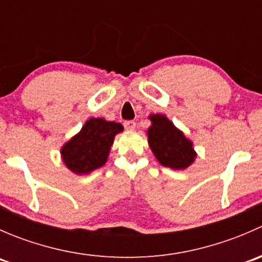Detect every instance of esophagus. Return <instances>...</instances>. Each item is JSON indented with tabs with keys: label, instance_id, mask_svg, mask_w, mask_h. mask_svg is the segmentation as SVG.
<instances>
[{
	"label": "esophagus",
	"instance_id": "obj_1",
	"mask_svg": "<svg viewBox=\"0 0 262 262\" xmlns=\"http://www.w3.org/2000/svg\"><path fill=\"white\" fill-rule=\"evenodd\" d=\"M124 128L128 129V130H134V129H136V121L134 120L124 121Z\"/></svg>",
	"mask_w": 262,
	"mask_h": 262
}]
</instances>
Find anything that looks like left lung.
Segmentation results:
<instances>
[{
  "mask_svg": "<svg viewBox=\"0 0 262 262\" xmlns=\"http://www.w3.org/2000/svg\"><path fill=\"white\" fill-rule=\"evenodd\" d=\"M148 143L158 162L165 167L182 170L194 162L196 156L192 144L165 115H150Z\"/></svg>",
  "mask_w": 262,
  "mask_h": 262,
  "instance_id": "1",
  "label": "left lung"
}]
</instances>
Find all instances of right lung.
I'll use <instances>...</instances> for the list:
<instances>
[{
  "instance_id": "obj_1",
  "label": "right lung",
  "mask_w": 262,
  "mask_h": 262,
  "mask_svg": "<svg viewBox=\"0 0 262 262\" xmlns=\"http://www.w3.org/2000/svg\"><path fill=\"white\" fill-rule=\"evenodd\" d=\"M123 125L101 118H91L81 132L63 146L62 158L66 166L75 173H89L101 167L107 160L110 147L116 133Z\"/></svg>"
}]
</instances>
